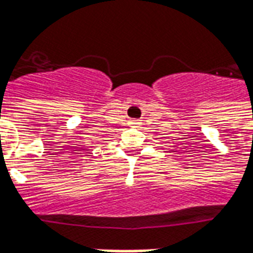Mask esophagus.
<instances>
[{
	"label": "esophagus",
	"mask_w": 253,
	"mask_h": 253,
	"mask_svg": "<svg viewBox=\"0 0 253 253\" xmlns=\"http://www.w3.org/2000/svg\"><path fill=\"white\" fill-rule=\"evenodd\" d=\"M128 125L131 127H138L141 125V122L137 121V119H131V121H128Z\"/></svg>",
	"instance_id": "obj_1"
}]
</instances>
